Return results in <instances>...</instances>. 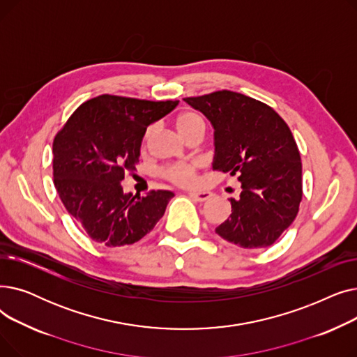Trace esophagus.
Returning a JSON list of instances; mask_svg holds the SVG:
<instances>
[{
    "label": "esophagus",
    "instance_id": "34e87169",
    "mask_svg": "<svg viewBox=\"0 0 357 357\" xmlns=\"http://www.w3.org/2000/svg\"><path fill=\"white\" fill-rule=\"evenodd\" d=\"M190 195L192 198H195L197 201H199V202L207 201V199H210L213 197V194L208 192V191H192V192H190Z\"/></svg>",
    "mask_w": 357,
    "mask_h": 357
}]
</instances>
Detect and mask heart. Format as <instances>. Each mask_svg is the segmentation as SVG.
I'll use <instances>...</instances> for the list:
<instances>
[{
  "label": "heart",
  "instance_id": "heart-1",
  "mask_svg": "<svg viewBox=\"0 0 357 357\" xmlns=\"http://www.w3.org/2000/svg\"><path fill=\"white\" fill-rule=\"evenodd\" d=\"M176 128L179 133L186 137L192 130L197 127L204 126V120L197 114V112L192 111H185L181 112V114L175 120ZM156 131V126L150 124L143 135V146L146 147L150 142V139L153 137ZM198 171H199V163L198 162H182V163H172V165H166L160 169V176L166 179L167 182H172L179 186H192L198 181Z\"/></svg>",
  "mask_w": 357,
  "mask_h": 357
}]
</instances>
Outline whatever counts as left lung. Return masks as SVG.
Instances as JSON below:
<instances>
[{
    "mask_svg": "<svg viewBox=\"0 0 357 357\" xmlns=\"http://www.w3.org/2000/svg\"><path fill=\"white\" fill-rule=\"evenodd\" d=\"M183 100L215 128L213 167L241 182L215 233L243 249L272 246L303 199V163L288 124L268 104L229 89Z\"/></svg>",
    "mask_w": 357,
    "mask_h": 357,
    "instance_id": "obj_1",
    "label": "left lung"
}]
</instances>
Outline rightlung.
Listing matches in <instances>:
<instances>
[{"instance_id": "obj_1", "label": "right lung", "mask_w": 357, "mask_h": 357, "mask_svg": "<svg viewBox=\"0 0 357 357\" xmlns=\"http://www.w3.org/2000/svg\"><path fill=\"white\" fill-rule=\"evenodd\" d=\"M179 101L104 96L85 101L53 139V183L68 213L93 241L107 248L133 245L153 230L175 194L152 190L124 194L146 127Z\"/></svg>"}]
</instances>
